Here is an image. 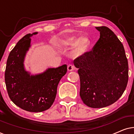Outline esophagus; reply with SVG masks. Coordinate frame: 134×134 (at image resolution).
Returning <instances> with one entry per match:
<instances>
[{"mask_svg": "<svg viewBox=\"0 0 134 134\" xmlns=\"http://www.w3.org/2000/svg\"><path fill=\"white\" fill-rule=\"evenodd\" d=\"M67 68H68V71H72L74 70V66L72 65H71V64H69V65H68Z\"/></svg>", "mask_w": 134, "mask_h": 134, "instance_id": "1", "label": "esophagus"}]
</instances>
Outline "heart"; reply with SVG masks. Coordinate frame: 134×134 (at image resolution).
Masks as SVG:
<instances>
[{"instance_id": "heart-1", "label": "heart", "mask_w": 134, "mask_h": 134, "mask_svg": "<svg viewBox=\"0 0 134 134\" xmlns=\"http://www.w3.org/2000/svg\"><path fill=\"white\" fill-rule=\"evenodd\" d=\"M60 46L62 47H74L72 53L76 57H80L85 54L90 46V41L87 36H68L60 41Z\"/></svg>"}]
</instances>
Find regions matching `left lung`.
<instances>
[{"instance_id": "obj_1", "label": "left lung", "mask_w": 134, "mask_h": 134, "mask_svg": "<svg viewBox=\"0 0 134 134\" xmlns=\"http://www.w3.org/2000/svg\"><path fill=\"white\" fill-rule=\"evenodd\" d=\"M100 38L92 51L74 62L80 76V96L91 108L112 104L122 96L128 82L127 59L123 45L107 27H96Z\"/></svg>"}]
</instances>
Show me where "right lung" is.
Returning a JSON list of instances; mask_svg holds the SVG:
<instances>
[{"label":"right lung","instance_id":"right-lung-1","mask_svg":"<svg viewBox=\"0 0 134 134\" xmlns=\"http://www.w3.org/2000/svg\"><path fill=\"white\" fill-rule=\"evenodd\" d=\"M29 34L22 38L9 54L5 72L8 96L18 107L30 112H41L54 103L60 80L67 72V65L48 68L40 74L32 75L25 70L24 60L31 46Z\"/></svg>","mask_w":134,"mask_h":134}]
</instances>
